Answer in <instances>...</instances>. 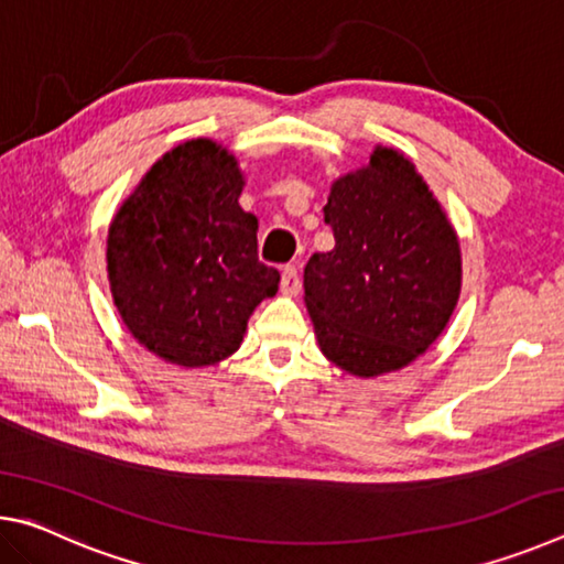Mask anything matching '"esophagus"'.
<instances>
[{
	"label": "esophagus",
	"instance_id": "1",
	"mask_svg": "<svg viewBox=\"0 0 564 564\" xmlns=\"http://www.w3.org/2000/svg\"><path fill=\"white\" fill-rule=\"evenodd\" d=\"M281 291L285 295H299L301 293V279H299V269H295V265H285V269H283Z\"/></svg>",
	"mask_w": 564,
	"mask_h": 564
}]
</instances>
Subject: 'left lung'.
<instances>
[{
  "instance_id": "obj_1",
  "label": "left lung",
  "mask_w": 564,
  "mask_h": 564,
  "mask_svg": "<svg viewBox=\"0 0 564 564\" xmlns=\"http://www.w3.org/2000/svg\"><path fill=\"white\" fill-rule=\"evenodd\" d=\"M323 216L336 248L303 271L323 356L362 378L408 366L460 295V243L445 212L403 154L376 149L370 166L333 184Z\"/></svg>"
}]
</instances>
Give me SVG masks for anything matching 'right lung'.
<instances>
[{
    "label": "right lung",
    "mask_w": 564,
    "mask_h": 564,
    "mask_svg": "<svg viewBox=\"0 0 564 564\" xmlns=\"http://www.w3.org/2000/svg\"><path fill=\"white\" fill-rule=\"evenodd\" d=\"M236 159L208 139L156 161L113 216L107 269L131 336L164 360L214 366L241 346L248 316L279 291L259 261V221L238 206Z\"/></svg>",
    "instance_id": "right-lung-1"
}]
</instances>
